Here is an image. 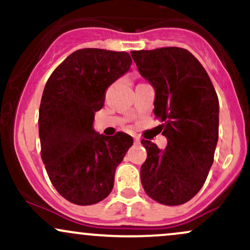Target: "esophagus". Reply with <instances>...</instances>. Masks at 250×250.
<instances>
[{"mask_svg":"<svg viewBox=\"0 0 250 250\" xmlns=\"http://www.w3.org/2000/svg\"><path fill=\"white\" fill-rule=\"evenodd\" d=\"M134 141H135V143H137V145H139V143H141V139H140L139 136H136V135H135Z\"/></svg>","mask_w":250,"mask_h":250,"instance_id":"obj_1","label":"esophagus"}]
</instances>
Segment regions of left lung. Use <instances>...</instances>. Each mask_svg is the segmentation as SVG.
I'll use <instances>...</instances> for the list:
<instances>
[{"label":"left lung","instance_id":"obj_1","mask_svg":"<svg viewBox=\"0 0 250 250\" xmlns=\"http://www.w3.org/2000/svg\"><path fill=\"white\" fill-rule=\"evenodd\" d=\"M140 74L155 89L154 114L168 145L142 140L147 160L141 182L166 206L188 202L205 185L219 140V99L207 71L187 49L131 51Z\"/></svg>","mask_w":250,"mask_h":250}]
</instances>
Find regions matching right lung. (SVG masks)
Wrapping results in <instances>:
<instances>
[{
	"mask_svg": "<svg viewBox=\"0 0 250 250\" xmlns=\"http://www.w3.org/2000/svg\"><path fill=\"white\" fill-rule=\"evenodd\" d=\"M130 65L125 51L84 48L70 54L45 83L39 111L41 157L53 186L71 203L90 206L105 199L133 145L130 135L104 136L93 128L107 88Z\"/></svg>",
	"mask_w": 250,
	"mask_h": 250,
	"instance_id": "obj_1",
	"label": "right lung"
}]
</instances>
